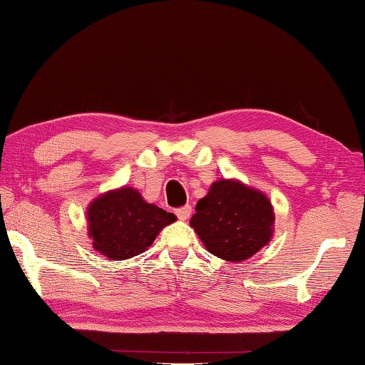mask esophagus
Here are the masks:
<instances>
[{
    "instance_id": "esophagus-1",
    "label": "esophagus",
    "mask_w": 365,
    "mask_h": 365,
    "mask_svg": "<svg viewBox=\"0 0 365 365\" xmlns=\"http://www.w3.org/2000/svg\"><path fill=\"white\" fill-rule=\"evenodd\" d=\"M175 214L180 220H187V218L191 215V205H183V207L175 210Z\"/></svg>"
}]
</instances>
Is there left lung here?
<instances>
[{
	"instance_id": "obj_1",
	"label": "left lung",
	"mask_w": 365,
	"mask_h": 365,
	"mask_svg": "<svg viewBox=\"0 0 365 365\" xmlns=\"http://www.w3.org/2000/svg\"><path fill=\"white\" fill-rule=\"evenodd\" d=\"M190 227L212 255L240 263L273 237V204L260 190L236 178H220L197 201Z\"/></svg>"
}]
</instances>
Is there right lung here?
Instances as JSON below:
<instances>
[{"instance_id": "obj_1", "label": "right lung", "mask_w": 365, "mask_h": 365, "mask_svg": "<svg viewBox=\"0 0 365 365\" xmlns=\"http://www.w3.org/2000/svg\"><path fill=\"white\" fill-rule=\"evenodd\" d=\"M86 220L94 250L108 260H125L147 250L177 217L145 201L135 188L121 187L92 200Z\"/></svg>"}]
</instances>
